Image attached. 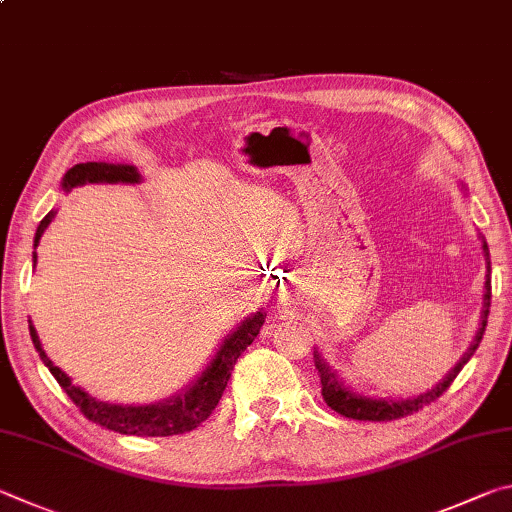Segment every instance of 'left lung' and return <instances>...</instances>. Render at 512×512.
Returning a JSON list of instances; mask_svg holds the SVG:
<instances>
[{
	"label": "left lung",
	"instance_id": "obj_1",
	"mask_svg": "<svg viewBox=\"0 0 512 512\" xmlns=\"http://www.w3.org/2000/svg\"><path fill=\"white\" fill-rule=\"evenodd\" d=\"M463 191H468V186L461 184ZM483 242V256H486V283H483V308H481V321L477 333H474V339L468 351L463 353L459 362L454 364L452 371L445 373L443 380H438L436 387L427 389L425 393H418V396H409V398H378V396H364V393L355 391L353 387L339 378L337 369H333L324 357H321L319 351H315V366L319 369V380H321V396H324L326 405L330 409H335L337 414H342L346 418L353 420H396L402 416L414 414V411L423 409V405H429V402L436 400L441 393L450 387L452 380L459 375L465 364L470 362V357L477 351L483 333H486L488 326V312H490V251H488V242L483 236H479Z\"/></svg>",
	"mask_w": 512,
	"mask_h": 512
}]
</instances>
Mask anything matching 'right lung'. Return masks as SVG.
<instances>
[{"label": "right lung", "instance_id": "1", "mask_svg": "<svg viewBox=\"0 0 512 512\" xmlns=\"http://www.w3.org/2000/svg\"><path fill=\"white\" fill-rule=\"evenodd\" d=\"M141 173L137 166L132 164H107V161H87V164H76L69 168L65 177H62L60 188L69 193L71 188L83 184H139ZM56 218V209H51L44 215L38 231H35L33 247L40 245V238L44 229L49 227L51 220ZM38 261V254L33 251V265ZM265 324V312L258 310L254 315L231 330V333L222 339L218 351L211 357V362L204 366V371L197 378L186 384V387L170 396L166 400L152 402V405H119V402H103L94 396H89L85 389L76 387L69 375L53 364L47 353H44L42 342L38 337V330L33 328L29 321V333L33 339L35 351H38L42 364L53 373V378L65 389L67 396L74 400V405L83 411L85 418L92 423L101 425L112 432L128 434V436H173L191 432L206 418L218 405L222 398V391L227 387L231 378L233 364L238 357L245 353V348L254 342L256 335L261 333V326Z\"/></svg>", "mask_w": 512, "mask_h": 512}]
</instances>
